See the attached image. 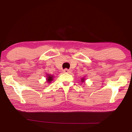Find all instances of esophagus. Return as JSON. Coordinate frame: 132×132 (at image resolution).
Masks as SVG:
<instances>
[{
	"label": "esophagus",
	"mask_w": 132,
	"mask_h": 132,
	"mask_svg": "<svg viewBox=\"0 0 132 132\" xmlns=\"http://www.w3.org/2000/svg\"><path fill=\"white\" fill-rule=\"evenodd\" d=\"M70 70H68V69H64V70H63V72L64 73H70Z\"/></svg>",
	"instance_id": "34e87169"
}]
</instances>
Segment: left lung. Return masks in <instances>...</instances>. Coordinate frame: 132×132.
<instances>
[{
    "label": "left lung",
    "mask_w": 132,
    "mask_h": 132,
    "mask_svg": "<svg viewBox=\"0 0 132 132\" xmlns=\"http://www.w3.org/2000/svg\"><path fill=\"white\" fill-rule=\"evenodd\" d=\"M84 78H82V79H81V81L82 82H84Z\"/></svg>",
    "instance_id": "8db88e82"
}]
</instances>
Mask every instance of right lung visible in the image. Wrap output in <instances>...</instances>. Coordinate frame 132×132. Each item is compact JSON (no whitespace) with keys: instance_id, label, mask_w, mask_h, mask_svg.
I'll use <instances>...</instances> for the list:
<instances>
[{"instance_id":"obj_1","label":"right lung","mask_w":132,"mask_h":132,"mask_svg":"<svg viewBox=\"0 0 132 132\" xmlns=\"http://www.w3.org/2000/svg\"><path fill=\"white\" fill-rule=\"evenodd\" d=\"M46 77H47V78H46V81L49 82V83H50L51 81H52V80H53V76L48 75V76H46Z\"/></svg>"}]
</instances>
